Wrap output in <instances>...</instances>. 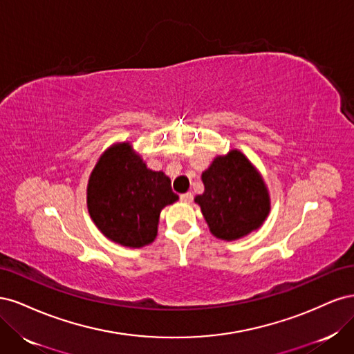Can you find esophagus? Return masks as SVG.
I'll return each mask as SVG.
<instances>
[{"label": "esophagus", "mask_w": 354, "mask_h": 354, "mask_svg": "<svg viewBox=\"0 0 354 354\" xmlns=\"http://www.w3.org/2000/svg\"><path fill=\"white\" fill-rule=\"evenodd\" d=\"M180 199H181V202H185V203H190L192 201H194V195H192L190 192H187V194L180 195Z\"/></svg>", "instance_id": "34e87169"}]
</instances>
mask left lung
Returning <instances> with one entry per match:
<instances>
[{
  "mask_svg": "<svg viewBox=\"0 0 354 354\" xmlns=\"http://www.w3.org/2000/svg\"><path fill=\"white\" fill-rule=\"evenodd\" d=\"M205 186L195 198L214 236L236 241L259 229L270 211L261 176L242 152L217 156L202 173Z\"/></svg>",
  "mask_w": 354,
  "mask_h": 354,
  "instance_id": "left-lung-1",
  "label": "left lung"
}]
</instances>
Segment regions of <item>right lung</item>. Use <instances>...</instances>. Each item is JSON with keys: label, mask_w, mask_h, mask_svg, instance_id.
I'll list each match as a JSON object with an SVG mask.
<instances>
[{"label": "right lung", "mask_w": 354, "mask_h": 354, "mask_svg": "<svg viewBox=\"0 0 354 354\" xmlns=\"http://www.w3.org/2000/svg\"><path fill=\"white\" fill-rule=\"evenodd\" d=\"M178 199L162 171L146 167L130 143H116L95 164L88 180L90 217L106 238L130 248L152 243L159 214Z\"/></svg>", "instance_id": "right-lung-1"}]
</instances>
